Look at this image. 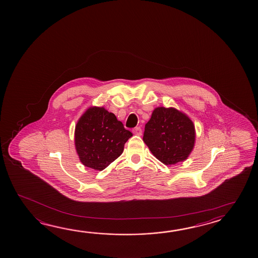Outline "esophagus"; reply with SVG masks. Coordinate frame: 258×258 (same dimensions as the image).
Instances as JSON below:
<instances>
[{"instance_id": "obj_1", "label": "esophagus", "mask_w": 258, "mask_h": 258, "mask_svg": "<svg viewBox=\"0 0 258 258\" xmlns=\"http://www.w3.org/2000/svg\"><path fill=\"white\" fill-rule=\"evenodd\" d=\"M133 133H134V135H136V136H141L142 129L140 127H136V128L133 129Z\"/></svg>"}]
</instances>
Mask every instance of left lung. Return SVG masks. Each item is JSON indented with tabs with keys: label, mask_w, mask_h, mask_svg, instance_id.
Segmentation results:
<instances>
[{
	"label": "left lung",
	"mask_w": 258,
	"mask_h": 258,
	"mask_svg": "<svg viewBox=\"0 0 258 258\" xmlns=\"http://www.w3.org/2000/svg\"><path fill=\"white\" fill-rule=\"evenodd\" d=\"M143 140L152 154L165 165L187 159L195 143L191 120L175 108H156L147 121Z\"/></svg>",
	"instance_id": "1"
}]
</instances>
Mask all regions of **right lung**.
Returning <instances> with one entry per match:
<instances>
[{
    "label": "right lung",
    "instance_id": "add662e5",
    "mask_svg": "<svg viewBox=\"0 0 258 258\" xmlns=\"http://www.w3.org/2000/svg\"><path fill=\"white\" fill-rule=\"evenodd\" d=\"M132 136L113 113L103 107H91L77 122V153L84 166L101 171L121 156Z\"/></svg>",
    "mask_w": 258,
    "mask_h": 258
}]
</instances>
